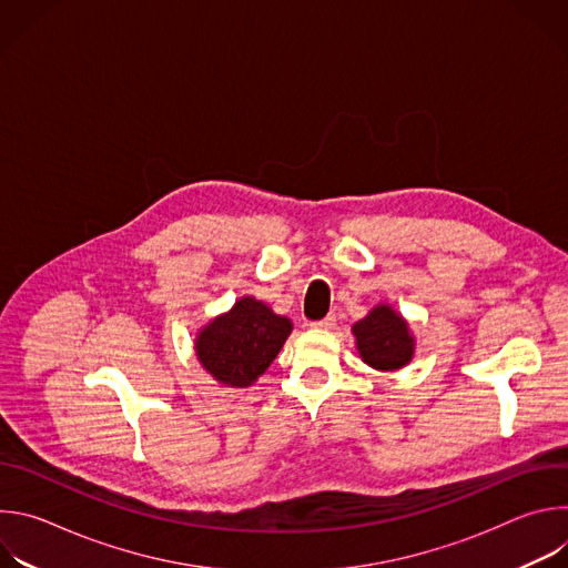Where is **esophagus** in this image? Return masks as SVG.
Returning a JSON list of instances; mask_svg holds the SVG:
<instances>
[{
    "mask_svg": "<svg viewBox=\"0 0 568 568\" xmlns=\"http://www.w3.org/2000/svg\"><path fill=\"white\" fill-rule=\"evenodd\" d=\"M333 326H335V314H328V316H323L312 323V328H318V331H331Z\"/></svg>",
    "mask_w": 568,
    "mask_h": 568,
    "instance_id": "obj_1",
    "label": "esophagus"
}]
</instances>
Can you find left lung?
Returning a JSON list of instances; mask_svg holds the SVG:
<instances>
[{
  "instance_id": "left-lung-1",
  "label": "left lung",
  "mask_w": 568,
  "mask_h": 568,
  "mask_svg": "<svg viewBox=\"0 0 568 568\" xmlns=\"http://www.w3.org/2000/svg\"><path fill=\"white\" fill-rule=\"evenodd\" d=\"M362 359L377 371H397L414 357V337L407 321L388 305H377L353 326Z\"/></svg>"
}]
</instances>
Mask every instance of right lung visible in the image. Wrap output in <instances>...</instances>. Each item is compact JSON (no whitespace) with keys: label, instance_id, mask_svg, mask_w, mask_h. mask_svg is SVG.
<instances>
[{"label":"right lung","instance_id":"1","mask_svg":"<svg viewBox=\"0 0 568 568\" xmlns=\"http://www.w3.org/2000/svg\"><path fill=\"white\" fill-rule=\"evenodd\" d=\"M292 323L274 314L265 303L245 296L231 312L213 318L197 337L202 366L222 384L250 386L276 359Z\"/></svg>","mask_w":568,"mask_h":568}]
</instances>
